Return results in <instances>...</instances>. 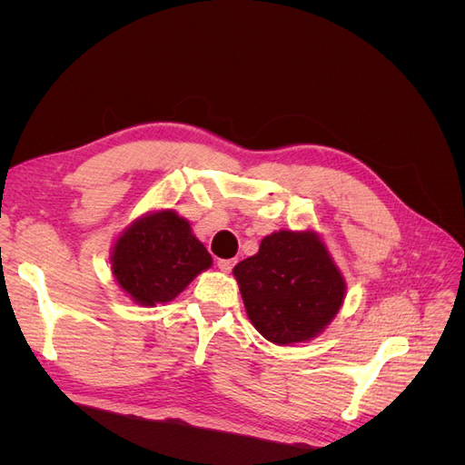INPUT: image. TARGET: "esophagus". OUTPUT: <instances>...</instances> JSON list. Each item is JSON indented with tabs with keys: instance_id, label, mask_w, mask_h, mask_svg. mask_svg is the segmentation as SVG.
<instances>
[{
	"instance_id": "obj_1",
	"label": "esophagus",
	"mask_w": 465,
	"mask_h": 465,
	"mask_svg": "<svg viewBox=\"0 0 465 465\" xmlns=\"http://www.w3.org/2000/svg\"><path fill=\"white\" fill-rule=\"evenodd\" d=\"M234 263H236L234 260H219V262H217L219 270H221V272H224V273H229V272L232 270V267H234Z\"/></svg>"
}]
</instances>
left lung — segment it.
Masks as SVG:
<instances>
[{"mask_svg": "<svg viewBox=\"0 0 465 465\" xmlns=\"http://www.w3.org/2000/svg\"><path fill=\"white\" fill-rule=\"evenodd\" d=\"M246 314L267 341L294 345L326 330L343 306L347 283L316 231H275L258 254L234 265Z\"/></svg>", "mask_w": 465, "mask_h": 465, "instance_id": "1", "label": "left lung"}]
</instances>
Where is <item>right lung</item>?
Listing matches in <instances>:
<instances>
[{
	"label": "right lung",
	"mask_w": 465,
	"mask_h": 465,
	"mask_svg": "<svg viewBox=\"0 0 465 465\" xmlns=\"http://www.w3.org/2000/svg\"><path fill=\"white\" fill-rule=\"evenodd\" d=\"M213 265L174 209H153L125 227L110 250V270L120 289L142 306L171 302Z\"/></svg>",
	"instance_id": "right-lung-1"
}]
</instances>
